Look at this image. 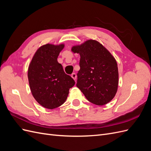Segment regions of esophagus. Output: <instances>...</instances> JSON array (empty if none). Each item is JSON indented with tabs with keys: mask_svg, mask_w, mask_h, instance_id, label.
Wrapping results in <instances>:
<instances>
[{
	"mask_svg": "<svg viewBox=\"0 0 151 151\" xmlns=\"http://www.w3.org/2000/svg\"><path fill=\"white\" fill-rule=\"evenodd\" d=\"M71 77L73 78V79H74V81L76 80V77H77V75L76 74H75V73H73V74H72L71 75Z\"/></svg>",
	"mask_w": 151,
	"mask_h": 151,
	"instance_id": "esophagus-1",
	"label": "esophagus"
}]
</instances>
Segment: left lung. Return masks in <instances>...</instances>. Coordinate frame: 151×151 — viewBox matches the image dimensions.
<instances>
[{
	"label": "left lung",
	"mask_w": 151,
	"mask_h": 151,
	"mask_svg": "<svg viewBox=\"0 0 151 151\" xmlns=\"http://www.w3.org/2000/svg\"><path fill=\"white\" fill-rule=\"evenodd\" d=\"M80 55L76 86L86 99L102 106L115 97L118 86L117 62L111 53L95 40H88L71 48Z\"/></svg>",
	"instance_id": "left-lung-1"
}]
</instances>
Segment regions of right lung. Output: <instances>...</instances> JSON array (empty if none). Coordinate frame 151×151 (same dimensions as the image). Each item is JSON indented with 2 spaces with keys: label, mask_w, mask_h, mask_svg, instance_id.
Instances as JSON below:
<instances>
[{
  "label": "right lung",
  "mask_w": 151,
  "mask_h": 151,
  "mask_svg": "<svg viewBox=\"0 0 151 151\" xmlns=\"http://www.w3.org/2000/svg\"><path fill=\"white\" fill-rule=\"evenodd\" d=\"M64 43H47L38 48L28 70L32 95L41 106L52 109L65 103L69 89L75 84L72 77L63 71L57 61Z\"/></svg>",
  "instance_id": "right-lung-1"
}]
</instances>
